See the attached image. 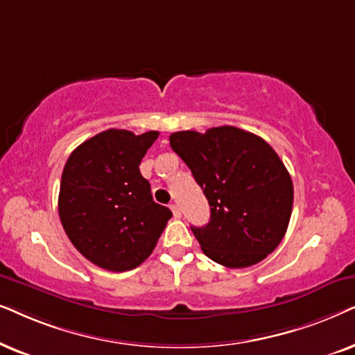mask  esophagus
<instances>
[{
    "mask_svg": "<svg viewBox=\"0 0 355 355\" xmlns=\"http://www.w3.org/2000/svg\"><path fill=\"white\" fill-rule=\"evenodd\" d=\"M170 209H172L175 217H182V209H180V206L177 205V202H172V205H170Z\"/></svg>",
    "mask_w": 355,
    "mask_h": 355,
    "instance_id": "esophagus-1",
    "label": "esophagus"
}]
</instances>
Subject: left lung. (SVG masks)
<instances>
[{"instance_id":"left-lung-1","label":"left lung","mask_w":355,"mask_h":355,"mask_svg":"<svg viewBox=\"0 0 355 355\" xmlns=\"http://www.w3.org/2000/svg\"><path fill=\"white\" fill-rule=\"evenodd\" d=\"M168 139L211 206L209 222L191 227L206 257L227 268L263 261L284 239L294 202L276 150L235 126L177 131Z\"/></svg>"}]
</instances>
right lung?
Returning <instances> with one entry per match:
<instances>
[{
	"mask_svg": "<svg viewBox=\"0 0 355 355\" xmlns=\"http://www.w3.org/2000/svg\"><path fill=\"white\" fill-rule=\"evenodd\" d=\"M159 131L107 130L66 160L60 183L61 224L76 250L108 271H130L153 253L172 211L157 205L139 164Z\"/></svg>",
	"mask_w": 355,
	"mask_h": 355,
	"instance_id": "obj_1",
	"label": "right lung"
}]
</instances>
